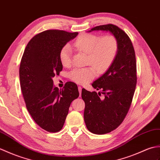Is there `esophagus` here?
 Returning a JSON list of instances; mask_svg holds the SVG:
<instances>
[{"instance_id":"obj_1","label":"esophagus","mask_w":160,"mask_h":160,"mask_svg":"<svg viewBox=\"0 0 160 160\" xmlns=\"http://www.w3.org/2000/svg\"><path fill=\"white\" fill-rule=\"evenodd\" d=\"M78 90H79V95H80V97H81V90H82V88H81V86H79V87H78Z\"/></svg>"}]
</instances>
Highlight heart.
<instances>
[{"mask_svg":"<svg viewBox=\"0 0 160 160\" xmlns=\"http://www.w3.org/2000/svg\"><path fill=\"white\" fill-rule=\"evenodd\" d=\"M74 46L79 50L88 53V63L94 66L100 73L105 72L110 68L114 62L118 49V41L112 35L101 38L95 34L83 33L74 41ZM71 56L72 48L67 44L59 52V59L63 66L70 65ZM94 67L74 68L69 73L70 79L77 83L86 84L97 74Z\"/></svg>","mask_w":160,"mask_h":160,"instance_id":"1","label":"heart"}]
</instances>
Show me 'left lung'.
Wrapping results in <instances>:
<instances>
[{
  "label": "left lung",
  "mask_w": 160,
  "mask_h": 160,
  "mask_svg": "<svg viewBox=\"0 0 160 160\" xmlns=\"http://www.w3.org/2000/svg\"><path fill=\"white\" fill-rule=\"evenodd\" d=\"M94 31H109L116 38L118 44L114 62L92 84L94 89L102 92L97 94L86 89L81 92L87 129L101 135L116 129L128 113L137 83L136 60L130 38L120 28L109 24L95 27L88 32ZM101 93L104 94L103 99L99 97Z\"/></svg>",
  "instance_id": "left-lung-1"
}]
</instances>
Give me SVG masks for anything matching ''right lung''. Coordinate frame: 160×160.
Returning a JSON list of instances; mask_svg holds the SVG:
<instances>
[{
    "mask_svg": "<svg viewBox=\"0 0 160 160\" xmlns=\"http://www.w3.org/2000/svg\"><path fill=\"white\" fill-rule=\"evenodd\" d=\"M78 35L60 30H47L31 39L20 65V83L26 107L34 121L49 132L62 129L71 102L79 97L77 85L67 82L59 90L52 78L63 66L59 52Z\"/></svg>",
    "mask_w": 160,
    "mask_h": 160,
    "instance_id": "1",
    "label": "right lung"
}]
</instances>
